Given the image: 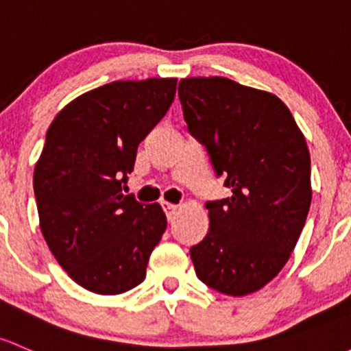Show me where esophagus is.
Here are the masks:
<instances>
[{
  "instance_id": "esophagus-1",
  "label": "esophagus",
  "mask_w": 351,
  "mask_h": 351,
  "mask_svg": "<svg viewBox=\"0 0 351 351\" xmlns=\"http://www.w3.org/2000/svg\"><path fill=\"white\" fill-rule=\"evenodd\" d=\"M163 208H165V212H166V217H168L169 220H171L173 217L176 215V212H178V205L169 204V202H163Z\"/></svg>"
}]
</instances>
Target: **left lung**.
<instances>
[{"mask_svg": "<svg viewBox=\"0 0 351 351\" xmlns=\"http://www.w3.org/2000/svg\"><path fill=\"white\" fill-rule=\"evenodd\" d=\"M178 95L188 131L232 190L206 204L210 232L190 250L195 272L219 293L247 296L281 272L304 227L313 197L306 138L271 92L190 77Z\"/></svg>", "mask_w": 351, "mask_h": 351, "instance_id": "1", "label": "left lung"}]
</instances>
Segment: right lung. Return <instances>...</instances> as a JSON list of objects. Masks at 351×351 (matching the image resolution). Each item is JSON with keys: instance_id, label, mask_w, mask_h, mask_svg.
Instances as JSON below:
<instances>
[{"instance_id": "obj_1", "label": "right lung", "mask_w": 351, "mask_h": 351, "mask_svg": "<svg viewBox=\"0 0 351 351\" xmlns=\"http://www.w3.org/2000/svg\"><path fill=\"white\" fill-rule=\"evenodd\" d=\"M175 94L173 77L116 80L69 102L47 131L33 173L40 228L62 269L90 293L112 296L145 281L166 215L123 186Z\"/></svg>"}]
</instances>
